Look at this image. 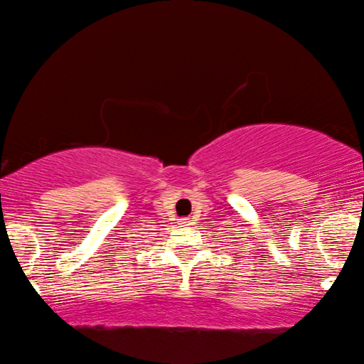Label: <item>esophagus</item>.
<instances>
[{
  "instance_id": "1",
  "label": "esophagus",
  "mask_w": 364,
  "mask_h": 364,
  "mask_svg": "<svg viewBox=\"0 0 364 364\" xmlns=\"http://www.w3.org/2000/svg\"><path fill=\"white\" fill-rule=\"evenodd\" d=\"M181 225H191V220H188V218H182Z\"/></svg>"
}]
</instances>
